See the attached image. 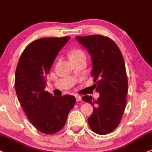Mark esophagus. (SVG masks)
Returning a JSON list of instances; mask_svg holds the SVG:
<instances>
[{
    "label": "esophagus",
    "mask_w": 152,
    "mask_h": 152,
    "mask_svg": "<svg viewBox=\"0 0 152 152\" xmlns=\"http://www.w3.org/2000/svg\"><path fill=\"white\" fill-rule=\"evenodd\" d=\"M76 99L77 102L81 101V96H79V95H76Z\"/></svg>",
    "instance_id": "esophagus-1"
}]
</instances>
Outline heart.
Wrapping results in <instances>:
<instances>
[{
    "mask_svg": "<svg viewBox=\"0 0 152 152\" xmlns=\"http://www.w3.org/2000/svg\"><path fill=\"white\" fill-rule=\"evenodd\" d=\"M81 57H86V54L82 50L76 49L73 50L70 54V60L73 59V58H78Z\"/></svg>",
    "mask_w": 152,
    "mask_h": 152,
    "instance_id": "b5f03b06",
    "label": "heart"
}]
</instances>
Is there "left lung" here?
<instances>
[{
  "label": "left lung",
  "instance_id": "left-lung-1",
  "mask_svg": "<svg viewBox=\"0 0 152 152\" xmlns=\"http://www.w3.org/2000/svg\"><path fill=\"white\" fill-rule=\"evenodd\" d=\"M87 50L92 61L91 76L94 77L99 97L84 96L83 101L93 106L88 123L94 133L104 135L118 127L126 107L128 79L124 59L118 45L102 35L76 37Z\"/></svg>",
  "mask_w": 152,
  "mask_h": 152
}]
</instances>
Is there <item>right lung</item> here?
<instances>
[{
  "mask_svg": "<svg viewBox=\"0 0 152 152\" xmlns=\"http://www.w3.org/2000/svg\"><path fill=\"white\" fill-rule=\"evenodd\" d=\"M69 39L45 37L32 42L23 51L16 67L15 89L20 104L33 126L45 134L62 129L76 102L71 95L58 97L45 91L47 74Z\"/></svg>",
  "mask_w": 152,
  "mask_h": 152,
  "instance_id": "obj_1",
  "label": "right lung"
}]
</instances>
